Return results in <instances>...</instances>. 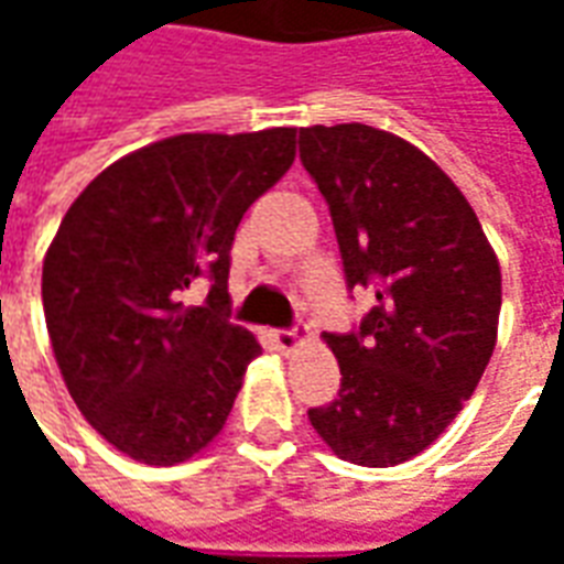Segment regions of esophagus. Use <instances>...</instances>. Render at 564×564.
<instances>
[{
    "label": "esophagus",
    "instance_id": "1",
    "mask_svg": "<svg viewBox=\"0 0 564 564\" xmlns=\"http://www.w3.org/2000/svg\"><path fill=\"white\" fill-rule=\"evenodd\" d=\"M271 338H274V344L281 347L283 354H290L295 344H299V329H274L271 332Z\"/></svg>",
    "mask_w": 564,
    "mask_h": 564
}]
</instances>
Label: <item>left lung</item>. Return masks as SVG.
<instances>
[{
	"instance_id": "left-lung-1",
	"label": "left lung",
	"mask_w": 564,
	"mask_h": 564,
	"mask_svg": "<svg viewBox=\"0 0 564 564\" xmlns=\"http://www.w3.org/2000/svg\"><path fill=\"white\" fill-rule=\"evenodd\" d=\"M299 160L326 198L347 290L371 311L323 338L341 390L307 420L335 456L387 468L423 453L471 399L496 350L501 271L459 186L392 132L299 129Z\"/></svg>"
}]
</instances>
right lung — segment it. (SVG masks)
Masks as SVG:
<instances>
[{"instance_id":"1","label":"right lung","mask_w":564,"mask_h":564,"mask_svg":"<svg viewBox=\"0 0 564 564\" xmlns=\"http://www.w3.org/2000/svg\"><path fill=\"white\" fill-rule=\"evenodd\" d=\"M295 160V129L186 132L108 165L59 223L42 302L56 366L99 435L148 465L208 447L257 338L229 323V265L245 210ZM209 283L206 302L180 295Z\"/></svg>"}]
</instances>
